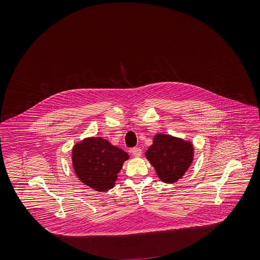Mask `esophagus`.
<instances>
[{
  "instance_id": "obj_1",
  "label": "esophagus",
  "mask_w": 260,
  "mask_h": 260,
  "mask_svg": "<svg viewBox=\"0 0 260 260\" xmlns=\"http://www.w3.org/2000/svg\"><path fill=\"white\" fill-rule=\"evenodd\" d=\"M131 153L133 154V156H134V157L138 158V157H140V156H141V154H142V150H141V148H138V147H134V148L131 149Z\"/></svg>"
}]
</instances>
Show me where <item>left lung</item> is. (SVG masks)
I'll return each instance as SVG.
<instances>
[{"mask_svg": "<svg viewBox=\"0 0 260 260\" xmlns=\"http://www.w3.org/2000/svg\"><path fill=\"white\" fill-rule=\"evenodd\" d=\"M145 156L162 182L174 183L184 176L192 164L194 147L182 138L158 133Z\"/></svg>", "mask_w": 260, "mask_h": 260, "instance_id": "obj_1", "label": "left lung"}]
</instances>
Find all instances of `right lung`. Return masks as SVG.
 <instances>
[{
  "mask_svg": "<svg viewBox=\"0 0 260 260\" xmlns=\"http://www.w3.org/2000/svg\"><path fill=\"white\" fill-rule=\"evenodd\" d=\"M129 155L102 137H87L72 149L76 176L95 191L105 192L115 186L123 163Z\"/></svg>",
  "mask_w": 260,
  "mask_h": 260,
  "instance_id": "1",
  "label": "right lung"
}]
</instances>
